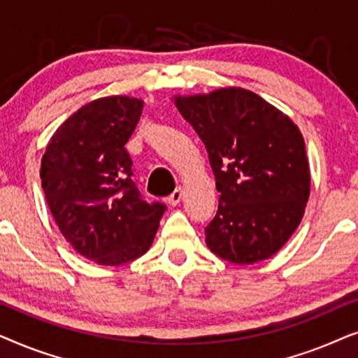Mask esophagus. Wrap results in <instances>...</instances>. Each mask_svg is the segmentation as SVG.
I'll return each instance as SVG.
<instances>
[{"label": "esophagus", "mask_w": 358, "mask_h": 358, "mask_svg": "<svg viewBox=\"0 0 358 358\" xmlns=\"http://www.w3.org/2000/svg\"><path fill=\"white\" fill-rule=\"evenodd\" d=\"M180 200H182V190L176 189L174 192L168 197V203L173 205V207H176V205H179Z\"/></svg>", "instance_id": "obj_1"}]
</instances>
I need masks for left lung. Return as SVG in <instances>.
Wrapping results in <instances>:
<instances>
[{
  "mask_svg": "<svg viewBox=\"0 0 358 358\" xmlns=\"http://www.w3.org/2000/svg\"><path fill=\"white\" fill-rule=\"evenodd\" d=\"M207 148L220 192L205 228L210 251L248 266L280 251L310 199L305 140L290 117L243 87L174 96Z\"/></svg>",
  "mask_w": 358,
  "mask_h": 358,
  "instance_id": "left-lung-1",
  "label": "left lung"
}]
</instances>
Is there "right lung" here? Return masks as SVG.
Here are the masks:
<instances>
[{
  "label": "right lung",
  "mask_w": 358,
  "mask_h": 358,
  "mask_svg": "<svg viewBox=\"0 0 358 358\" xmlns=\"http://www.w3.org/2000/svg\"><path fill=\"white\" fill-rule=\"evenodd\" d=\"M143 101H91L58 127L42 156L41 179L58 229L99 266H122L148 251L166 207L146 203L131 180L125 143Z\"/></svg>",
  "instance_id": "right-lung-1"
}]
</instances>
